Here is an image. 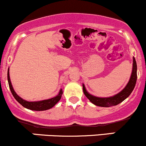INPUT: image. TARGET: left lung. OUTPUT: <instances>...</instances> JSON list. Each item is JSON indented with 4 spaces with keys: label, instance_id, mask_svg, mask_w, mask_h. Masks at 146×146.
<instances>
[{
    "label": "left lung",
    "instance_id": "8db88e82",
    "mask_svg": "<svg viewBox=\"0 0 146 146\" xmlns=\"http://www.w3.org/2000/svg\"><path fill=\"white\" fill-rule=\"evenodd\" d=\"M132 71L130 78L129 80L128 84L123 90H121L119 93L117 94L113 95V96L108 97V98H99V97L94 96V95L90 94L87 91L86 88H85L84 84H82L83 91L84 95L91 103L93 104L98 106L101 107H110L113 106H116L120 104L123 100H125L131 94V93L135 88V84H136L137 75V62L135 58L133 57V61H132Z\"/></svg>",
    "mask_w": 146,
    "mask_h": 146
}]
</instances>
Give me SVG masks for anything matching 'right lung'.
Masks as SVG:
<instances>
[{
  "label": "right lung",
  "instance_id": "1",
  "mask_svg": "<svg viewBox=\"0 0 146 146\" xmlns=\"http://www.w3.org/2000/svg\"><path fill=\"white\" fill-rule=\"evenodd\" d=\"M9 68H8L7 71V80L8 83H9V86L11 90V93H12L13 96L14 97V98L16 99V100L18 103H20L25 108H27V109L32 110H36V111H42V110H48L50 108H51L52 107L54 106L55 105L60 101V99L62 98V95L63 91L62 89H60L59 93H58V95H56L54 98L48 99V100H41V101H37V102H28L26 100H23V98H21V97L18 96L16 94V93L15 92L13 88L12 85H11V80H10V77H9Z\"/></svg>",
  "mask_w": 146,
  "mask_h": 146
}]
</instances>
